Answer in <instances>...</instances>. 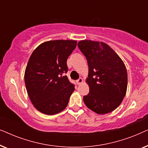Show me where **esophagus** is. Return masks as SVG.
Here are the masks:
<instances>
[{
	"label": "esophagus",
	"instance_id": "obj_1",
	"mask_svg": "<svg viewBox=\"0 0 148 148\" xmlns=\"http://www.w3.org/2000/svg\"><path fill=\"white\" fill-rule=\"evenodd\" d=\"M76 83H77V85L82 84V83H83V79L82 78H79L78 80L76 81Z\"/></svg>",
	"mask_w": 148,
	"mask_h": 148
}]
</instances>
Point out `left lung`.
Here are the masks:
<instances>
[{
  "mask_svg": "<svg viewBox=\"0 0 148 148\" xmlns=\"http://www.w3.org/2000/svg\"><path fill=\"white\" fill-rule=\"evenodd\" d=\"M77 46L88 60L86 82L90 92L85 104L98 114L114 110L123 102L127 88V69L112 48L102 42L82 40Z\"/></svg>",
  "mask_w": 148,
  "mask_h": 148,
  "instance_id": "8db88e82",
  "label": "left lung"
}]
</instances>
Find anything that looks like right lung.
<instances>
[{
	"instance_id": "1",
	"label": "right lung",
	"mask_w": 148,
	"mask_h": 148,
	"mask_svg": "<svg viewBox=\"0 0 148 148\" xmlns=\"http://www.w3.org/2000/svg\"><path fill=\"white\" fill-rule=\"evenodd\" d=\"M76 46V40H50L38 46L30 56L24 75L26 90L34 106L43 114H56L67 106L75 86L63 74Z\"/></svg>"
}]
</instances>
